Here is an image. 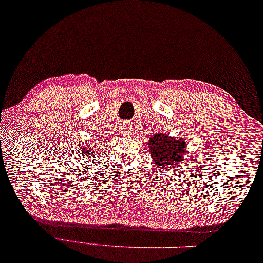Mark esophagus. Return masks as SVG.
<instances>
[{
	"instance_id": "obj_1",
	"label": "esophagus",
	"mask_w": 263,
	"mask_h": 263,
	"mask_svg": "<svg viewBox=\"0 0 263 263\" xmlns=\"http://www.w3.org/2000/svg\"><path fill=\"white\" fill-rule=\"evenodd\" d=\"M120 133L122 134L123 136H129V135H132V129H130V127L128 126V125H123V126H121V128H120Z\"/></svg>"
}]
</instances>
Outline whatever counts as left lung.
<instances>
[{"label": "left lung", "instance_id": "left-lung-1", "mask_svg": "<svg viewBox=\"0 0 263 263\" xmlns=\"http://www.w3.org/2000/svg\"><path fill=\"white\" fill-rule=\"evenodd\" d=\"M152 159L161 170H174L185 160V141H177L167 134H156L148 142Z\"/></svg>", "mask_w": 263, "mask_h": 263}]
</instances>
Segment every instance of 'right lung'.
Wrapping results in <instances>:
<instances>
[{"label": "right lung", "instance_id": "obj_1", "mask_svg": "<svg viewBox=\"0 0 263 263\" xmlns=\"http://www.w3.org/2000/svg\"><path fill=\"white\" fill-rule=\"evenodd\" d=\"M96 144L97 143H90V144H89V143H82V144H79L76 148H73L74 157H80V159L86 160V161H82V163L87 162L89 165V162H88L89 159H91V157L96 155V150H97Z\"/></svg>", "mask_w": 263, "mask_h": 263}]
</instances>
